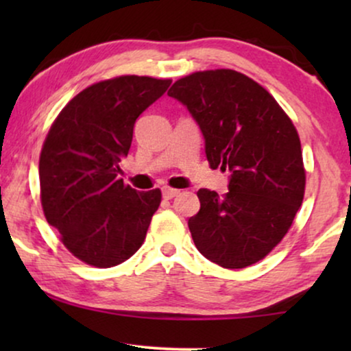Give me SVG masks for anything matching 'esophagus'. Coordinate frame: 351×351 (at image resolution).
Instances as JSON below:
<instances>
[{
    "mask_svg": "<svg viewBox=\"0 0 351 351\" xmlns=\"http://www.w3.org/2000/svg\"><path fill=\"white\" fill-rule=\"evenodd\" d=\"M162 196H165L166 199H172V198H176L177 195L180 193L179 190H176V189H171V186H162Z\"/></svg>",
    "mask_w": 351,
    "mask_h": 351,
    "instance_id": "esophagus-1",
    "label": "esophagus"
}]
</instances>
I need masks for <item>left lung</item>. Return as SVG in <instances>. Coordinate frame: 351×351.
Returning a JSON list of instances; mask_svg holds the SVG:
<instances>
[{
    "label": "left lung",
    "instance_id": "1",
    "mask_svg": "<svg viewBox=\"0 0 351 351\" xmlns=\"http://www.w3.org/2000/svg\"><path fill=\"white\" fill-rule=\"evenodd\" d=\"M167 95L198 123L210 167L230 171L223 196L198 191L199 213L189 219L195 246L223 268L262 261L304 201V160L291 118L267 89L228 69L177 80Z\"/></svg>",
    "mask_w": 351,
    "mask_h": 351
}]
</instances>
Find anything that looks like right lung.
Wrapping results in <instances>:
<instances>
[{
	"mask_svg": "<svg viewBox=\"0 0 351 351\" xmlns=\"http://www.w3.org/2000/svg\"><path fill=\"white\" fill-rule=\"evenodd\" d=\"M171 80L126 75L75 95L52 123L40 156L47 223L76 258L99 268L128 261L145 239L160 189L137 191L119 179L136 119Z\"/></svg>",
	"mask_w": 351,
	"mask_h": 351,
	"instance_id": "1",
	"label": "right lung"
}]
</instances>
